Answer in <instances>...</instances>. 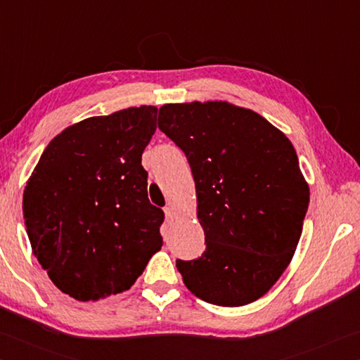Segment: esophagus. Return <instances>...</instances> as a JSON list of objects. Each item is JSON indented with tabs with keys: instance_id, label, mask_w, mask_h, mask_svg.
I'll return each instance as SVG.
<instances>
[{
	"instance_id": "obj_1",
	"label": "esophagus",
	"mask_w": 360,
	"mask_h": 360,
	"mask_svg": "<svg viewBox=\"0 0 360 360\" xmlns=\"http://www.w3.org/2000/svg\"><path fill=\"white\" fill-rule=\"evenodd\" d=\"M164 213H166V221L172 223L174 221V210L170 209V207H166V209H164Z\"/></svg>"
}]
</instances>
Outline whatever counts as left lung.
<instances>
[{
  "label": "left lung",
  "instance_id": "8db88e82",
  "mask_svg": "<svg viewBox=\"0 0 360 360\" xmlns=\"http://www.w3.org/2000/svg\"><path fill=\"white\" fill-rule=\"evenodd\" d=\"M160 118L190 162L205 234L202 256L176 259V269L209 304H251L297 248L310 202L297 153L266 118L223 101L166 104Z\"/></svg>",
  "mask_w": 360,
  "mask_h": 360
}]
</instances>
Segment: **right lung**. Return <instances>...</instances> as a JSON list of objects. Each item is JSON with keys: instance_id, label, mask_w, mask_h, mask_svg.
Here are the masks:
<instances>
[{"instance_id": "add662e5", "label": "right lung", "mask_w": 360, "mask_h": 360, "mask_svg": "<svg viewBox=\"0 0 360 360\" xmlns=\"http://www.w3.org/2000/svg\"><path fill=\"white\" fill-rule=\"evenodd\" d=\"M158 109L129 107L69 126L47 145L23 193L31 248L53 285L88 302L129 289L161 248L142 153Z\"/></svg>"}]
</instances>
